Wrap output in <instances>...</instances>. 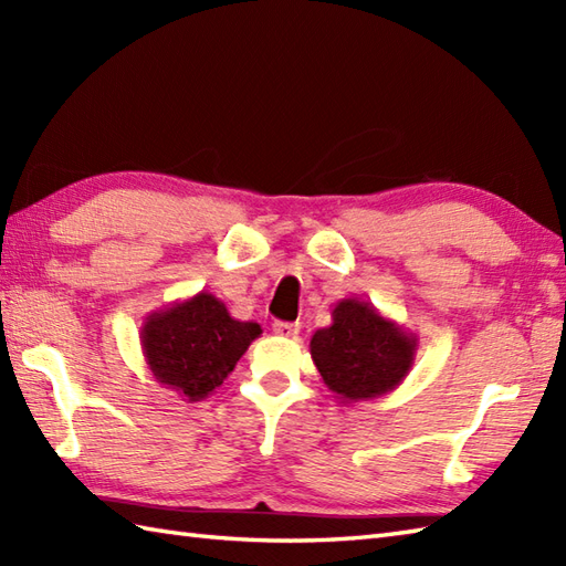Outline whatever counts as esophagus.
Returning <instances> with one entry per match:
<instances>
[{
	"label": "esophagus",
	"instance_id": "1",
	"mask_svg": "<svg viewBox=\"0 0 566 566\" xmlns=\"http://www.w3.org/2000/svg\"><path fill=\"white\" fill-rule=\"evenodd\" d=\"M298 323H286V321H274L272 323V331L276 333V335H282V338H294V335L298 333Z\"/></svg>",
	"mask_w": 566,
	"mask_h": 566
}]
</instances>
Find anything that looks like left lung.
Wrapping results in <instances>:
<instances>
[{
  "label": "left lung",
  "instance_id": "1",
  "mask_svg": "<svg viewBox=\"0 0 566 566\" xmlns=\"http://www.w3.org/2000/svg\"><path fill=\"white\" fill-rule=\"evenodd\" d=\"M311 357L340 403L379 399L413 367L418 335L357 296L340 298L333 323L311 335Z\"/></svg>",
  "mask_w": 566,
  "mask_h": 566
}]
</instances>
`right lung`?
I'll use <instances>...</instances> for the list:
<instances>
[{
	"mask_svg": "<svg viewBox=\"0 0 566 566\" xmlns=\"http://www.w3.org/2000/svg\"><path fill=\"white\" fill-rule=\"evenodd\" d=\"M260 333V323L233 318L221 298L199 292L148 314L140 347L155 381L185 401H201L221 387Z\"/></svg>",
	"mask_w": 566,
	"mask_h": 566,
	"instance_id": "add662e5",
	"label": "right lung"
}]
</instances>
